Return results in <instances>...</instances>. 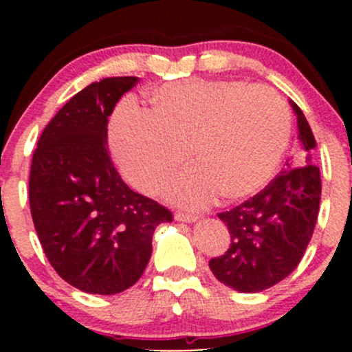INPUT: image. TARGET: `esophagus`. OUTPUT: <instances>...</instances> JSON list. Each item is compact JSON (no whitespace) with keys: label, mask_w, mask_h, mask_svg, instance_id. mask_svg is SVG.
I'll use <instances>...</instances> for the list:
<instances>
[{"label":"esophagus","mask_w":352,"mask_h":352,"mask_svg":"<svg viewBox=\"0 0 352 352\" xmlns=\"http://www.w3.org/2000/svg\"><path fill=\"white\" fill-rule=\"evenodd\" d=\"M175 219L177 221H182V223H194L197 221V216L196 214H189V212H175Z\"/></svg>","instance_id":"obj_1"}]
</instances>
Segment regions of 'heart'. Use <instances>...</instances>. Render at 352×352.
Returning a JSON list of instances; mask_svg holds the SVG:
<instances>
[{"instance_id":"b5f03b06","label":"heart","mask_w":352,"mask_h":352,"mask_svg":"<svg viewBox=\"0 0 352 352\" xmlns=\"http://www.w3.org/2000/svg\"><path fill=\"white\" fill-rule=\"evenodd\" d=\"M153 107L124 105L112 122V148L140 190L158 194L187 162L197 163L172 187L173 201L204 208L219 194L258 192L281 165L291 140L285 98L240 80H186L155 91Z\"/></svg>"}]
</instances>
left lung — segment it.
<instances>
[{
    "label": "left lung",
    "instance_id": "left-lung-1",
    "mask_svg": "<svg viewBox=\"0 0 352 352\" xmlns=\"http://www.w3.org/2000/svg\"><path fill=\"white\" fill-rule=\"evenodd\" d=\"M298 119V148L265 189L230 211L219 212L232 235L230 248L209 261L212 274L240 293H258L278 285L296 269L310 243L320 208L317 146L301 109L289 100Z\"/></svg>",
    "mask_w": 352,
    "mask_h": 352
}]
</instances>
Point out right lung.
I'll return each mask as SVG.
<instances>
[{
    "mask_svg": "<svg viewBox=\"0 0 352 352\" xmlns=\"http://www.w3.org/2000/svg\"><path fill=\"white\" fill-rule=\"evenodd\" d=\"M140 78H104L78 91L38 138L28 180L35 232L71 286L116 294L141 278L156 226L172 212L124 184L109 155V116Z\"/></svg>",
    "mask_w": 352,
    "mask_h": 352,
    "instance_id": "right-lung-1",
    "label": "right lung"
}]
</instances>
